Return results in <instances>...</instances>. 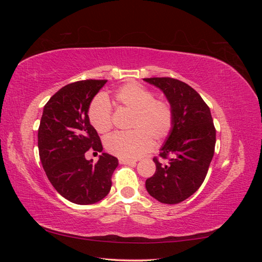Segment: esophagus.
<instances>
[{
	"instance_id": "obj_1",
	"label": "esophagus",
	"mask_w": 262,
	"mask_h": 262,
	"mask_svg": "<svg viewBox=\"0 0 262 262\" xmlns=\"http://www.w3.org/2000/svg\"><path fill=\"white\" fill-rule=\"evenodd\" d=\"M119 163H120V164L134 165V164L137 163V161H134V160H126V158H120V160H119Z\"/></svg>"
}]
</instances>
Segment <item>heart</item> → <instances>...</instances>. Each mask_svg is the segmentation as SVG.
Segmentation results:
<instances>
[{
  "label": "heart",
  "mask_w": 262,
  "mask_h": 262,
  "mask_svg": "<svg viewBox=\"0 0 262 262\" xmlns=\"http://www.w3.org/2000/svg\"><path fill=\"white\" fill-rule=\"evenodd\" d=\"M120 106L133 112L129 132H117L105 140L110 154L126 160L143 155L153 146V140L160 141L170 133L172 110L167 101L156 99L154 94L137 83H128L114 94ZM92 125L98 133L106 134L113 126L112 107L104 95L94 98L89 110Z\"/></svg>",
  "instance_id": "1"
}]
</instances>
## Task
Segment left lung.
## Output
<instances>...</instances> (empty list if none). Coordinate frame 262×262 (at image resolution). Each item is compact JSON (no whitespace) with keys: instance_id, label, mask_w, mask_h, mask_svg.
I'll return each mask as SVG.
<instances>
[{"instance_id":"8db88e82","label":"left lung","mask_w":262,"mask_h":262,"mask_svg":"<svg viewBox=\"0 0 262 262\" xmlns=\"http://www.w3.org/2000/svg\"><path fill=\"white\" fill-rule=\"evenodd\" d=\"M143 80L164 93L172 110V128L160 154L168 162L154 158L156 171L145 187L157 201L176 204L204 181L215 147V128L210 108L191 86L170 77Z\"/></svg>"}]
</instances>
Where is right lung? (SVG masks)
<instances>
[{"mask_svg": "<svg viewBox=\"0 0 262 262\" xmlns=\"http://www.w3.org/2000/svg\"><path fill=\"white\" fill-rule=\"evenodd\" d=\"M106 83L86 80L62 87L43 107L39 125V156L46 175L63 198L76 204L104 199L119 164L115 156L102 153L98 133L89 117L93 98ZM91 148L102 153L96 164L84 158Z\"/></svg>", "mask_w": 262, "mask_h": 262, "instance_id": "add662e5", "label": "right lung"}]
</instances>
